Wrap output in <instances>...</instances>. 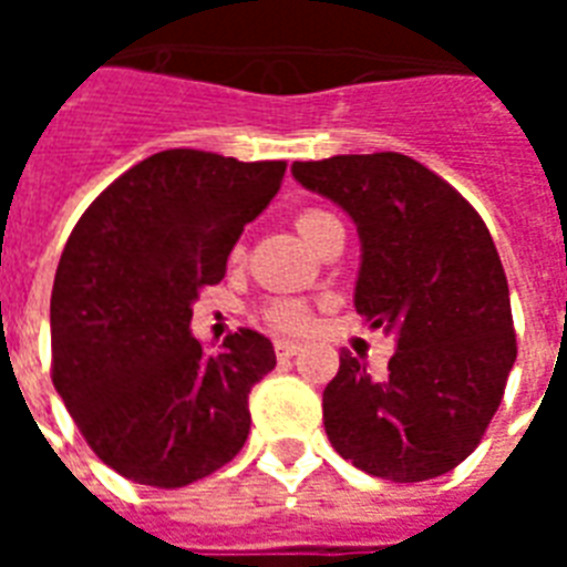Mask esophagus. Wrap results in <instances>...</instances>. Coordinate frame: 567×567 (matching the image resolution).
I'll return each instance as SVG.
<instances>
[{"mask_svg": "<svg viewBox=\"0 0 567 567\" xmlns=\"http://www.w3.org/2000/svg\"><path fill=\"white\" fill-rule=\"evenodd\" d=\"M302 350V344H297V341H276V355L279 359H291V355H297Z\"/></svg>", "mask_w": 567, "mask_h": 567, "instance_id": "1", "label": "esophagus"}]
</instances>
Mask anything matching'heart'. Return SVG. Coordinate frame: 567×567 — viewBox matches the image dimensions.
Listing matches in <instances>:
<instances>
[{
  "label": "heart",
  "mask_w": 567,
  "mask_h": 567,
  "mask_svg": "<svg viewBox=\"0 0 567 567\" xmlns=\"http://www.w3.org/2000/svg\"><path fill=\"white\" fill-rule=\"evenodd\" d=\"M320 217H327V212H302L300 220H297V229L306 231L315 220H320ZM265 318L270 327L276 329H306L309 327V306L306 302H297V300H276L267 306Z\"/></svg>",
  "instance_id": "obj_1"
}]
</instances>
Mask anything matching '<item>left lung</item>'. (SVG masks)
Segmentation results:
<instances>
[{
	"instance_id": "obj_1",
	"label": "left lung",
	"mask_w": 567,
	"mask_h": 567,
	"mask_svg": "<svg viewBox=\"0 0 567 567\" xmlns=\"http://www.w3.org/2000/svg\"><path fill=\"white\" fill-rule=\"evenodd\" d=\"M362 240L355 311L394 336L385 373L353 353L323 391L338 456L391 483L453 471L483 439L515 364L509 285L483 217L409 155L293 162Z\"/></svg>"
}]
</instances>
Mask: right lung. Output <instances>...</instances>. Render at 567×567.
Listing matches in <instances>:
<instances>
[{"label":"right lung","mask_w":567,"mask_h":567,"mask_svg":"<svg viewBox=\"0 0 567 567\" xmlns=\"http://www.w3.org/2000/svg\"><path fill=\"white\" fill-rule=\"evenodd\" d=\"M285 162L164 150L102 190L75 223L52 285V382L91 450L132 483L182 488L238 456L249 391L274 344L238 329L217 350L190 336L240 231Z\"/></svg>","instance_id":"1"}]
</instances>
